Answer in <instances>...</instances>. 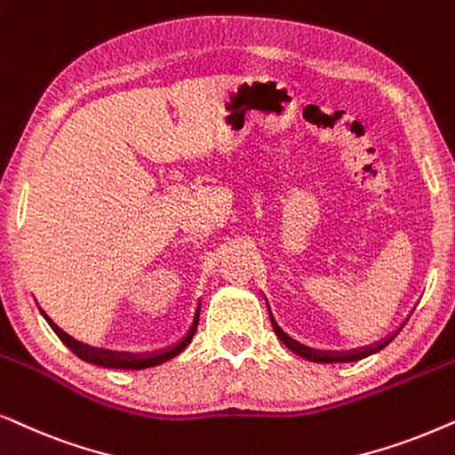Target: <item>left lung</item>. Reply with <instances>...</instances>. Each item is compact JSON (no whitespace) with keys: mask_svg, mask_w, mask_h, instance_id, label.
Instances as JSON below:
<instances>
[{"mask_svg":"<svg viewBox=\"0 0 455 455\" xmlns=\"http://www.w3.org/2000/svg\"><path fill=\"white\" fill-rule=\"evenodd\" d=\"M268 306V304H266ZM268 314H270V320H272V326H275V332H276V337L281 339V341L287 345V347L293 351V354H298L299 358H306V360H310V362H318V364H341V362H358V360H362V358H368V355H372V354H377V351H380L383 347H387V345H389L393 339L397 337V332L403 329V324L408 323V318L403 320L402 323V326H399V329L395 331V332H391L389 337H385V339H380V341H377V343H372V345H366V347H360V349H351V351H320V349H312V347H306V345H301V343H298L295 341V339H291L287 332H284L281 326L276 324V320H275V316H272V312H270V306H268Z\"/></svg>","mask_w":455,"mask_h":455,"instance_id":"8db88e82","label":"left lung"}]
</instances>
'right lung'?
I'll return each instance as SVG.
<instances>
[{"label":"right lung","mask_w":455,"mask_h":455,"mask_svg":"<svg viewBox=\"0 0 455 455\" xmlns=\"http://www.w3.org/2000/svg\"><path fill=\"white\" fill-rule=\"evenodd\" d=\"M199 310H202V304L197 306L196 310V316H193V324L191 329L187 331V335L180 339L177 345H172V347L168 349H162V351H156V354H124V351H110V349H100V347H91V345H84V343H78L76 339H72L70 335H66L62 329H58L56 324L52 323L50 318L44 316L50 326L53 329V332L62 339V343L68 347L72 354L78 355L83 362H89V364H95V366H104V368H116V371H141V368H151V366H157L162 364V362L174 358V355H179L180 351H183L187 345L191 343L193 335H196L197 331V323H199Z\"/></svg>","instance_id":"right-lung-1"}]
</instances>
